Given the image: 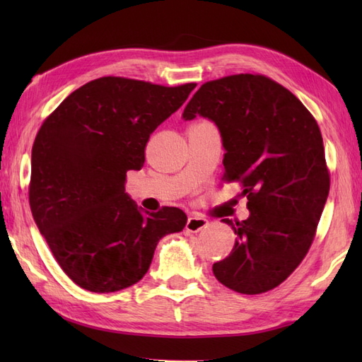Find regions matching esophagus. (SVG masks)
<instances>
[{
  "mask_svg": "<svg viewBox=\"0 0 362 362\" xmlns=\"http://www.w3.org/2000/svg\"><path fill=\"white\" fill-rule=\"evenodd\" d=\"M209 226V221L201 216H189L187 221V230L191 233H197Z\"/></svg>",
  "mask_w": 362,
  "mask_h": 362,
  "instance_id": "obj_1",
  "label": "esophagus"
}]
</instances>
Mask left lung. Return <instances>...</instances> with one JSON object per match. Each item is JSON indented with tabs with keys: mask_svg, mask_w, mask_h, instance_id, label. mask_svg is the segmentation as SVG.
I'll return each mask as SVG.
<instances>
[{
	"mask_svg": "<svg viewBox=\"0 0 362 362\" xmlns=\"http://www.w3.org/2000/svg\"><path fill=\"white\" fill-rule=\"evenodd\" d=\"M209 118L224 146V180L247 196L249 218L222 219L238 236L213 264L224 286L261 294L302 263L329 191L320 129L306 107L264 76L236 74L206 82L182 118Z\"/></svg>",
	"mask_w": 362,
	"mask_h": 362,
	"instance_id": "obj_1",
	"label": "left lung"
}]
</instances>
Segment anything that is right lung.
I'll use <instances>...</instances> for the list:
<instances>
[{"label":"right lung","mask_w":362,"mask_h":362,"mask_svg":"<svg viewBox=\"0 0 362 362\" xmlns=\"http://www.w3.org/2000/svg\"><path fill=\"white\" fill-rule=\"evenodd\" d=\"M196 83L99 78L64 99L35 136L30 211L64 272L91 292L140 281L161 238L179 233L175 206L143 211L126 193V173L144 163L151 134L187 101Z\"/></svg>","instance_id":"obj_1"}]
</instances>
